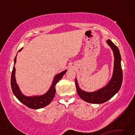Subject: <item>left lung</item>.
<instances>
[{"instance_id":"1","label":"left lung","mask_w":135,"mask_h":135,"mask_svg":"<svg viewBox=\"0 0 135 135\" xmlns=\"http://www.w3.org/2000/svg\"><path fill=\"white\" fill-rule=\"evenodd\" d=\"M107 43L113 50L114 62L113 76L108 83L105 86L95 92H88L81 90L79 88L76 79L77 92L80 97L84 101L92 104H102L113 98L121 88L123 81V71L121 65V55L119 49L110 40H107Z\"/></svg>"}]
</instances>
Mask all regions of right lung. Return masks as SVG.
<instances>
[{"instance_id": "obj_1", "label": "right lung", "mask_w": 135, "mask_h": 135, "mask_svg": "<svg viewBox=\"0 0 135 135\" xmlns=\"http://www.w3.org/2000/svg\"><path fill=\"white\" fill-rule=\"evenodd\" d=\"M22 49V48L19 50L18 52H20ZM17 56L15 57L14 59V65H13L12 74H11V88H12L13 95L15 97L20 100V102L24 104L25 105L28 107V108L31 109H39L42 108L43 107L47 106L51 103L52 99H54V96L55 95L56 89L55 86L56 83L62 78L64 75L67 72V70L63 71L59 74H56L54 77L53 81L49 89L46 92L45 94L40 95V96H32V97H27L22 93L21 91L20 90L19 86H18L16 81L15 79V64L17 61Z\"/></svg>"}]
</instances>
